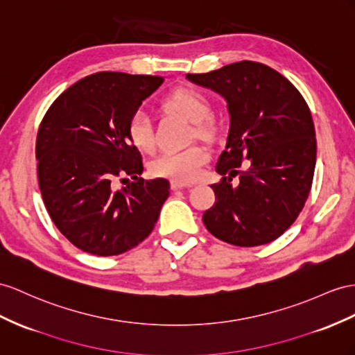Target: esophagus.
Segmentation results:
<instances>
[{"label": "esophagus", "mask_w": 355, "mask_h": 355, "mask_svg": "<svg viewBox=\"0 0 355 355\" xmlns=\"http://www.w3.org/2000/svg\"><path fill=\"white\" fill-rule=\"evenodd\" d=\"M190 187H192V184L177 183V181H172V183H171V189H172V190H174V192H177V190H189Z\"/></svg>", "instance_id": "34e87169"}]
</instances>
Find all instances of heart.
<instances>
[{"label":"heart","mask_w":355,"mask_h":355,"mask_svg":"<svg viewBox=\"0 0 355 355\" xmlns=\"http://www.w3.org/2000/svg\"><path fill=\"white\" fill-rule=\"evenodd\" d=\"M165 106L183 115L190 123H195L196 133L202 138L213 135V123L208 120V115L211 112L210 103L205 96L198 91L189 88L177 89L166 97ZM127 136L136 150L142 153L154 150L156 138H154L150 116L144 111L135 112L130 116L127 123ZM208 160H210V154L207 148L195 145V147L180 151H163L150 162L148 169L154 177L169 178L177 183H189L199 177Z\"/></svg>","instance_id":"1"}]
</instances>
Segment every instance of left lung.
I'll return each instance as SVG.
<instances>
[{
	"instance_id": "8db88e82",
	"label": "left lung",
	"mask_w": 355,
	"mask_h": 355,
	"mask_svg": "<svg viewBox=\"0 0 355 355\" xmlns=\"http://www.w3.org/2000/svg\"><path fill=\"white\" fill-rule=\"evenodd\" d=\"M190 83L219 93L228 106L230 133L211 184L216 202L202 216L216 239L253 248L279 239L295 222L312 187L315 127L306 100L279 71L240 61ZM249 159L248 169L236 168ZM241 174L239 187L232 177Z\"/></svg>"
}]
</instances>
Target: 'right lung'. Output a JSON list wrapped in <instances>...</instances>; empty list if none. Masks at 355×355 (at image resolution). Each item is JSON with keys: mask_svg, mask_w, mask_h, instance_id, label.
Returning <instances> with one entry per match:
<instances>
[{"mask_svg": "<svg viewBox=\"0 0 355 355\" xmlns=\"http://www.w3.org/2000/svg\"><path fill=\"white\" fill-rule=\"evenodd\" d=\"M163 78L98 71L51 105L35 141L39 186L58 231L91 255H120L148 237L169 196L165 178L144 180L127 123ZM134 181L120 191L114 181Z\"/></svg>", "mask_w": 355, "mask_h": 355, "instance_id": "obj_1", "label": "right lung"}]
</instances>
